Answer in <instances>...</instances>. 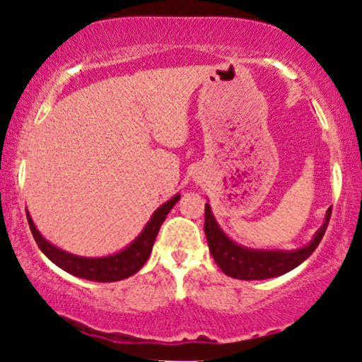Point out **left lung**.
I'll use <instances>...</instances> for the list:
<instances>
[{
	"mask_svg": "<svg viewBox=\"0 0 362 362\" xmlns=\"http://www.w3.org/2000/svg\"><path fill=\"white\" fill-rule=\"evenodd\" d=\"M206 219H204V233L209 245V252L218 267L226 274V276L235 277L242 281H260L271 279V277L282 276V274L293 271L294 267L303 264L318 243L322 242L323 235L330 221L332 207H328L325 214V223L320 226L315 233L313 240L306 247L298 248V250H253V248L242 247L235 243L233 240L228 238L224 231L216 223L211 206L206 204Z\"/></svg>",
	"mask_w": 362,
	"mask_h": 362,
	"instance_id": "obj_1",
	"label": "left lung"
}]
</instances>
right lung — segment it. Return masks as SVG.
Returning a JSON list of instances; mask_svg holds the SVG:
<instances>
[{
	"instance_id": "obj_1",
	"label": "right lung",
	"mask_w": 362,
	"mask_h": 362,
	"mask_svg": "<svg viewBox=\"0 0 362 362\" xmlns=\"http://www.w3.org/2000/svg\"><path fill=\"white\" fill-rule=\"evenodd\" d=\"M180 199V195L170 199L168 202H165L163 206H160L153 213L151 219H149L144 230L141 231L138 238L134 240L129 247L120 250L119 253L109 257H97V259H90V257H78L73 253H68L61 248L54 247L52 243H49L42 235L39 233V230L35 228L34 221H32L30 214L27 213L28 226H30L32 235H34L37 245L42 250V253L47 257L49 260L54 262L57 267H61L62 271L73 274V276L81 277V279L88 281H97V282H114L126 279V277L132 276L146 264L153 250V243H155L158 231H160L161 223L165 221L167 214L172 211V207L177 204V201Z\"/></svg>"
}]
</instances>
